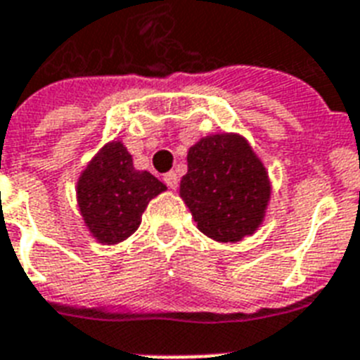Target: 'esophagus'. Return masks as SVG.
Returning a JSON list of instances; mask_svg holds the SVG:
<instances>
[{
  "label": "esophagus",
  "instance_id": "obj_1",
  "mask_svg": "<svg viewBox=\"0 0 360 360\" xmlns=\"http://www.w3.org/2000/svg\"><path fill=\"white\" fill-rule=\"evenodd\" d=\"M165 183L170 186L172 190H175L177 188V185H179V177H177V174H175V172H168V174L165 175Z\"/></svg>",
  "mask_w": 360,
  "mask_h": 360
}]
</instances>
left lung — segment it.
<instances>
[{"instance_id":"left-lung-1","label":"left lung","mask_w":360,"mask_h":360,"mask_svg":"<svg viewBox=\"0 0 360 360\" xmlns=\"http://www.w3.org/2000/svg\"><path fill=\"white\" fill-rule=\"evenodd\" d=\"M186 162L181 198L198 229L218 242L253 235L270 201V181L246 140L226 133L205 136L190 148Z\"/></svg>"}]
</instances>
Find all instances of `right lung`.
<instances>
[{"label":"right lung","instance_id":"1","mask_svg":"<svg viewBox=\"0 0 360 360\" xmlns=\"http://www.w3.org/2000/svg\"><path fill=\"white\" fill-rule=\"evenodd\" d=\"M165 190L150 172L134 170L122 142H110L79 177L77 203L96 240L118 244L139 229L150 200Z\"/></svg>","mask_w":360,"mask_h":360}]
</instances>
